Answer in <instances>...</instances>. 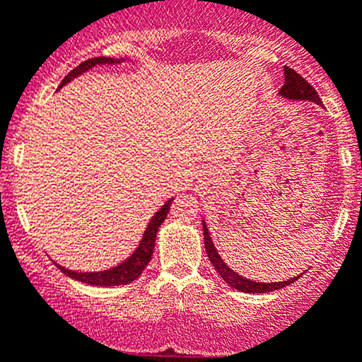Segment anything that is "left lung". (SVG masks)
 I'll list each match as a JSON object with an SVG mask.
<instances>
[{"label": "left lung", "mask_w": 362, "mask_h": 362, "mask_svg": "<svg viewBox=\"0 0 362 362\" xmlns=\"http://www.w3.org/2000/svg\"><path fill=\"white\" fill-rule=\"evenodd\" d=\"M280 94L288 99H304V101H315L317 105H321V99L317 96L315 87L309 84L303 75H299L296 70L291 69V66H285V84L280 89ZM202 228H204V245H206V252H208L209 261L213 263L214 269L218 272V275L223 278L226 284H228L230 287L235 288V291L247 292V293H266V292L278 291V288L287 287V285L293 284V281L299 278V276H293L287 281H275V284H259V281H252V280H247V278H242L240 275H237L233 269H230L223 261H221L220 254H218L216 249H214L211 237H209L206 225H202Z\"/></svg>", "instance_id": "left-lung-1"}]
</instances>
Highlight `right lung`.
Segmentation results:
<instances>
[{"label": "right lung", "mask_w": 362, "mask_h": 362, "mask_svg": "<svg viewBox=\"0 0 362 362\" xmlns=\"http://www.w3.org/2000/svg\"><path fill=\"white\" fill-rule=\"evenodd\" d=\"M105 63H115V59L106 58V57H96V58L86 59V62H82L81 65L75 66V69L71 70L65 78H63L59 87L65 86L66 82H70L71 78L77 77V75H81L82 71L89 70L90 66L105 65ZM172 201L173 199H170L165 206H163L160 211L154 214L153 220L149 221L148 230H146V233H144V237H142V242H141V245L137 247V251L134 252L129 259L123 261L122 264H118L117 268H111V269H108V272H99V273H77V272H71V269L62 268V266H58V268L62 269L65 275H69L70 278H75V280H78V281H84V284H87V285H99V287H117V285L132 284L134 280H137V278L141 276V273L144 272V268L151 261V256H153V251H154V242H156L158 228H160V225L165 221Z\"/></svg>", "instance_id": "right-lung-1"}]
</instances>
